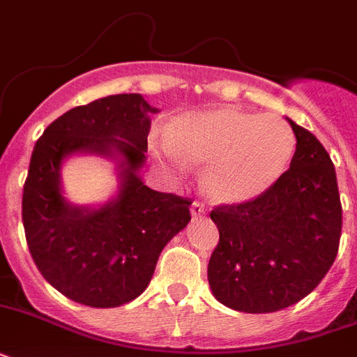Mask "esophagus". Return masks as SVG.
<instances>
[{
    "label": "esophagus",
    "mask_w": 357,
    "mask_h": 357,
    "mask_svg": "<svg viewBox=\"0 0 357 357\" xmlns=\"http://www.w3.org/2000/svg\"><path fill=\"white\" fill-rule=\"evenodd\" d=\"M190 217L192 218L206 217V209H204V206H202V204H198V202H195V204L190 206Z\"/></svg>",
    "instance_id": "esophagus-1"
}]
</instances>
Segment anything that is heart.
<instances>
[{
  "label": "heart",
  "instance_id": "obj_1",
  "mask_svg": "<svg viewBox=\"0 0 357 357\" xmlns=\"http://www.w3.org/2000/svg\"><path fill=\"white\" fill-rule=\"evenodd\" d=\"M165 170L202 168L200 185L217 206L257 200L287 172L296 151L291 126L274 114L218 107L174 120L168 137L153 142Z\"/></svg>",
  "mask_w": 357,
  "mask_h": 357
}]
</instances>
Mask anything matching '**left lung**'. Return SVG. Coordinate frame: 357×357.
<instances>
[{"label": "left lung", "mask_w": 357, "mask_h": 357, "mask_svg": "<svg viewBox=\"0 0 357 357\" xmlns=\"http://www.w3.org/2000/svg\"><path fill=\"white\" fill-rule=\"evenodd\" d=\"M287 122L296 137L287 172L257 200L211 213L220 241L207 280L213 296L235 311L272 313L296 304L337 255L343 211L333 162L315 135Z\"/></svg>", "instance_id": "left-lung-1"}]
</instances>
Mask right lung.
I'll use <instances>...</instances> for the list:
<instances>
[{
    "label": "right lung",
    "instance_id": "right-lung-1",
    "mask_svg": "<svg viewBox=\"0 0 357 357\" xmlns=\"http://www.w3.org/2000/svg\"><path fill=\"white\" fill-rule=\"evenodd\" d=\"M140 94H116L70 109L44 129L31 155L22 220L35 265L66 298L119 307L144 293L162 248L190 222L189 200L144 185L151 114ZM115 165L117 189L96 206L72 204L62 189L70 156Z\"/></svg>",
    "mask_w": 357,
    "mask_h": 357
}]
</instances>
